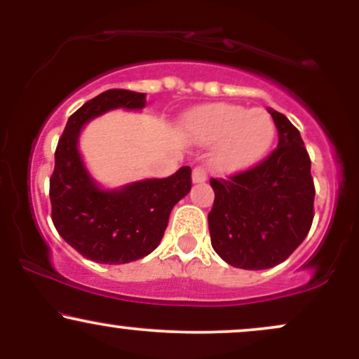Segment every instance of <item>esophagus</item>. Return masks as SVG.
<instances>
[{
	"mask_svg": "<svg viewBox=\"0 0 359 359\" xmlns=\"http://www.w3.org/2000/svg\"><path fill=\"white\" fill-rule=\"evenodd\" d=\"M205 179H208V172H205V168H203V167H194V170H192V182L199 184V182H204Z\"/></svg>",
	"mask_w": 359,
	"mask_h": 359,
	"instance_id": "esophagus-1",
	"label": "esophagus"
}]
</instances>
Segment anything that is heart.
<instances>
[{"label":"heart","instance_id":"1","mask_svg":"<svg viewBox=\"0 0 359 359\" xmlns=\"http://www.w3.org/2000/svg\"><path fill=\"white\" fill-rule=\"evenodd\" d=\"M185 128L197 142L216 143L212 163L222 172H238L253 165L275 137L273 119L265 109H246L224 102L194 111Z\"/></svg>","mask_w":359,"mask_h":359}]
</instances>
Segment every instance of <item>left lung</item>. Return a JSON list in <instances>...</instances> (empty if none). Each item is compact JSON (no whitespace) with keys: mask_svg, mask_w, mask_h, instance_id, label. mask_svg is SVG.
Masks as SVG:
<instances>
[{"mask_svg":"<svg viewBox=\"0 0 359 359\" xmlns=\"http://www.w3.org/2000/svg\"><path fill=\"white\" fill-rule=\"evenodd\" d=\"M269 111L278 147L248 170L211 179V245L236 269L265 270L285 262L314 219V179L302 137L287 116Z\"/></svg>","mask_w":359,"mask_h":359,"instance_id":"1","label":"left lung"}]
</instances>
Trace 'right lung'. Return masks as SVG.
Here are the masks:
<instances>
[{"label": "right lung", "instance_id": "add662e5", "mask_svg": "<svg viewBox=\"0 0 359 359\" xmlns=\"http://www.w3.org/2000/svg\"><path fill=\"white\" fill-rule=\"evenodd\" d=\"M145 104L143 93L104 90L69 118L57 143L50 177L53 226L74 250L96 263L121 265L150 255L162 241L172 208L191 191V167L116 191H102L86 170L77 150L82 126L106 111Z\"/></svg>", "mask_w": 359, "mask_h": 359}]
</instances>
